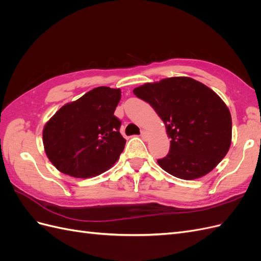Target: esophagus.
<instances>
[{
  "instance_id": "34e87169",
  "label": "esophagus",
  "mask_w": 261,
  "mask_h": 261,
  "mask_svg": "<svg viewBox=\"0 0 261 261\" xmlns=\"http://www.w3.org/2000/svg\"><path fill=\"white\" fill-rule=\"evenodd\" d=\"M140 136H141V138H143L144 140H147L148 139V133L146 130H141Z\"/></svg>"
}]
</instances>
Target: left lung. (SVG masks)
Returning <instances> with one entry per match:
<instances>
[{
    "mask_svg": "<svg viewBox=\"0 0 261 261\" xmlns=\"http://www.w3.org/2000/svg\"><path fill=\"white\" fill-rule=\"evenodd\" d=\"M160 116L170 151L158 160L169 174L195 179L208 174L227 153L232 118L226 105L209 87L189 77L165 78L134 89Z\"/></svg>",
    "mask_w": 261,
    "mask_h": 261,
    "instance_id": "1",
    "label": "left lung"
}]
</instances>
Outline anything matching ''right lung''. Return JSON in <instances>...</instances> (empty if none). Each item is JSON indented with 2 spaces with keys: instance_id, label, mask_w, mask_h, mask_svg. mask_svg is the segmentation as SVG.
I'll list each match as a JSON object with an SVG mask.
<instances>
[{
  "instance_id": "obj_1",
  "label": "right lung",
  "mask_w": 261,
  "mask_h": 261,
  "mask_svg": "<svg viewBox=\"0 0 261 261\" xmlns=\"http://www.w3.org/2000/svg\"><path fill=\"white\" fill-rule=\"evenodd\" d=\"M121 90L98 87L63 106L43 128L44 151L60 172L78 178L101 174L118 160L126 140L114 111Z\"/></svg>"
}]
</instances>
